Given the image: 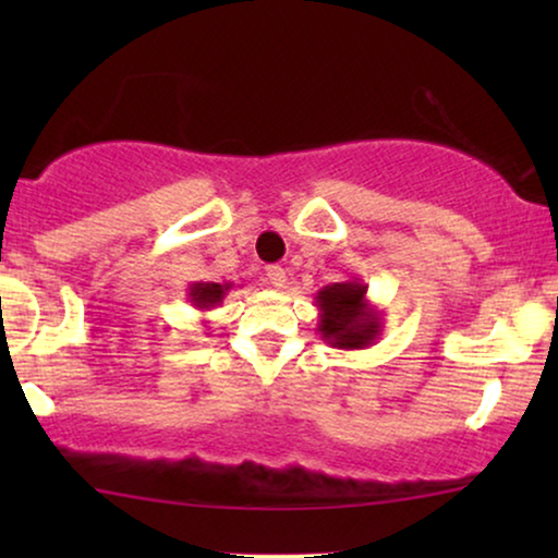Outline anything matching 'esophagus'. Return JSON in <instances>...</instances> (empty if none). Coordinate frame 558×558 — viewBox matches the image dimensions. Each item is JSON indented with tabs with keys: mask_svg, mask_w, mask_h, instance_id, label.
Listing matches in <instances>:
<instances>
[{
	"mask_svg": "<svg viewBox=\"0 0 558 558\" xmlns=\"http://www.w3.org/2000/svg\"><path fill=\"white\" fill-rule=\"evenodd\" d=\"M266 279H269L277 289H284L287 287V269H284V266H277V264L266 266Z\"/></svg>",
	"mask_w": 558,
	"mask_h": 558,
	"instance_id": "1",
	"label": "esophagus"
}]
</instances>
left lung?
<instances>
[{
	"label": "left lung",
	"mask_w": 558,
	"mask_h": 558,
	"mask_svg": "<svg viewBox=\"0 0 558 558\" xmlns=\"http://www.w3.org/2000/svg\"><path fill=\"white\" fill-rule=\"evenodd\" d=\"M319 312L317 332L330 348L363 350L380 335V315L368 302V284L363 281H335L315 294Z\"/></svg>",
	"instance_id": "left-lung-1"
}]
</instances>
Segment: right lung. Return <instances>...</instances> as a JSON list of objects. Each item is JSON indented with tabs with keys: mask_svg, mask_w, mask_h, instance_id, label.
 <instances>
[{
	"mask_svg": "<svg viewBox=\"0 0 558 558\" xmlns=\"http://www.w3.org/2000/svg\"><path fill=\"white\" fill-rule=\"evenodd\" d=\"M231 289H233V281H223V284H218V281H193L187 289V300L193 302L197 310L205 312V310L220 307Z\"/></svg>",
	"mask_w": 558,
	"mask_h": 558,
	"instance_id": "obj_1",
	"label": "right lung"
}]
</instances>
